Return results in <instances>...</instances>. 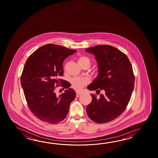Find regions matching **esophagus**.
<instances>
[{
	"label": "esophagus",
	"mask_w": 158,
	"mask_h": 158,
	"mask_svg": "<svg viewBox=\"0 0 158 158\" xmlns=\"http://www.w3.org/2000/svg\"><path fill=\"white\" fill-rule=\"evenodd\" d=\"M81 92H77V97H79L81 96Z\"/></svg>",
	"instance_id": "obj_1"
}]
</instances>
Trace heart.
Masks as SVG:
<instances>
[{"mask_svg":"<svg viewBox=\"0 0 158 158\" xmlns=\"http://www.w3.org/2000/svg\"><path fill=\"white\" fill-rule=\"evenodd\" d=\"M83 62H89L90 64L89 59L85 56H81L79 58L78 63ZM90 82V79L88 77H73L71 80V85L73 89L77 91H81L86 85H88Z\"/></svg>","mask_w":158,"mask_h":158,"instance_id":"1","label":"heart"}]
</instances>
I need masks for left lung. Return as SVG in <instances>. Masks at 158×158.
I'll return each instance as SVG.
<instances>
[{
	"label": "left lung",
	"mask_w": 158,
	"mask_h": 158,
	"mask_svg": "<svg viewBox=\"0 0 158 158\" xmlns=\"http://www.w3.org/2000/svg\"><path fill=\"white\" fill-rule=\"evenodd\" d=\"M85 51L94 55L99 73L87 89L104 93L99 98L91 94L87 115L96 123L110 122L124 111L130 100L135 83L131 63L126 54L111 46L99 45Z\"/></svg>",
	"instance_id": "8db88e82"
}]
</instances>
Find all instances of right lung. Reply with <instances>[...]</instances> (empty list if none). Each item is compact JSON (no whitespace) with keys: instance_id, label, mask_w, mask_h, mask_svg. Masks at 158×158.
I'll list each match as a JSON object with an SVG mask.
<instances>
[{"instance_id":"1","label":"right lung","mask_w":158,"mask_h":158,"mask_svg":"<svg viewBox=\"0 0 158 158\" xmlns=\"http://www.w3.org/2000/svg\"><path fill=\"white\" fill-rule=\"evenodd\" d=\"M76 51L47 44L39 48L27 59L20 78L21 85L30 110L43 122L58 123L69 114L76 93L69 88V82L59 79V77L63 75L64 60ZM60 83L66 90L57 96L54 85Z\"/></svg>"}]
</instances>
